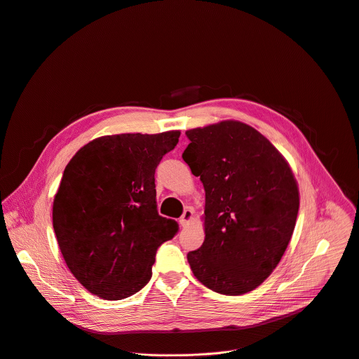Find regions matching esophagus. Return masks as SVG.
<instances>
[{
    "mask_svg": "<svg viewBox=\"0 0 359 359\" xmlns=\"http://www.w3.org/2000/svg\"><path fill=\"white\" fill-rule=\"evenodd\" d=\"M192 217H194V210H192L191 208H187V209L184 210V213H182V217L180 218L181 226H182V228L188 226L189 222H191V219H192Z\"/></svg>",
    "mask_w": 359,
    "mask_h": 359,
    "instance_id": "34e87169",
    "label": "esophagus"
}]
</instances>
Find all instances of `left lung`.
Listing matches in <instances>:
<instances>
[{
  "instance_id": "left-lung-1",
  "label": "left lung",
  "mask_w": 359,
  "mask_h": 359,
  "mask_svg": "<svg viewBox=\"0 0 359 359\" xmlns=\"http://www.w3.org/2000/svg\"><path fill=\"white\" fill-rule=\"evenodd\" d=\"M182 158L205 189V241L187 255L194 276L225 296L255 290L278 264L299 213L287 161L253 127L221 121L188 130Z\"/></svg>"
}]
</instances>
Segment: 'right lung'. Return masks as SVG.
<instances>
[{
	"mask_svg": "<svg viewBox=\"0 0 359 359\" xmlns=\"http://www.w3.org/2000/svg\"><path fill=\"white\" fill-rule=\"evenodd\" d=\"M180 134L99 137L66 165L53 231L69 270L92 294L123 300L140 292L157 249L178 232L174 219L158 215L154 174Z\"/></svg>",
	"mask_w": 359,
	"mask_h": 359,
	"instance_id": "right-lung-1",
	"label": "right lung"
}]
</instances>
